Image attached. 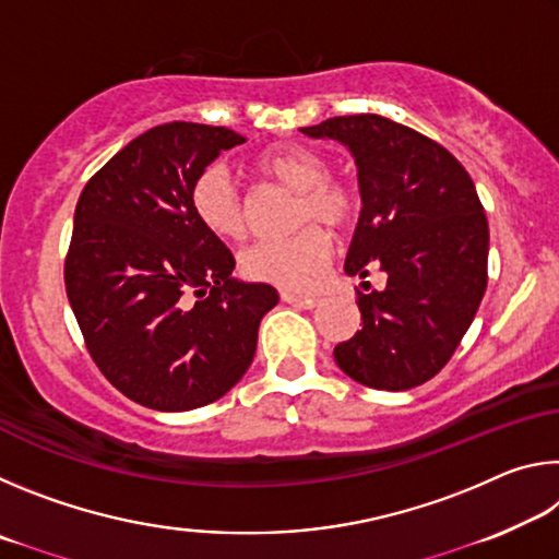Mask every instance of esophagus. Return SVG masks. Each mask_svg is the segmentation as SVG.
Listing matches in <instances>:
<instances>
[{"instance_id": "esophagus-1", "label": "esophagus", "mask_w": 559, "mask_h": 559, "mask_svg": "<svg viewBox=\"0 0 559 559\" xmlns=\"http://www.w3.org/2000/svg\"><path fill=\"white\" fill-rule=\"evenodd\" d=\"M281 300H286L290 306H298V308H316L320 302V298L316 296H300V293H290V290H283Z\"/></svg>"}]
</instances>
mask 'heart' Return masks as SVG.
I'll return each instance as SVG.
<instances>
[{"label":"heart","instance_id":"obj_1","mask_svg":"<svg viewBox=\"0 0 559 559\" xmlns=\"http://www.w3.org/2000/svg\"><path fill=\"white\" fill-rule=\"evenodd\" d=\"M263 182L298 194L296 224L302 229L290 239L259 241L241 253L243 276L273 283L288 290H308L323 276L333 257L335 231L347 229L359 214V189L353 179L328 169V159L316 150L281 145L263 150L251 163ZM189 206L206 231L219 239L239 241L249 231V202L224 167L202 169L189 189Z\"/></svg>","mask_w":559,"mask_h":559}]
</instances>
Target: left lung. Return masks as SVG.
Segmentation results:
<instances>
[{"mask_svg": "<svg viewBox=\"0 0 559 559\" xmlns=\"http://www.w3.org/2000/svg\"><path fill=\"white\" fill-rule=\"evenodd\" d=\"M355 155L362 214L345 271L386 273L357 288L362 330L335 347L355 382L402 392L439 374L466 335L488 283V222L473 179L447 147L374 112L300 128Z\"/></svg>", "mask_w": 559, "mask_h": 559, "instance_id": "left-lung-1", "label": "left lung"}]
</instances>
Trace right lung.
Listing matches in <instances>:
<instances>
[{
    "instance_id": "right-lung-1",
    "label": "right lung",
    "mask_w": 559,
    "mask_h": 559,
    "mask_svg": "<svg viewBox=\"0 0 559 559\" xmlns=\"http://www.w3.org/2000/svg\"><path fill=\"white\" fill-rule=\"evenodd\" d=\"M241 143L229 128L165 122L110 157L75 204L66 296L103 377L150 409L229 392L278 302L269 283L231 281V251L189 206L197 175Z\"/></svg>"
}]
</instances>
